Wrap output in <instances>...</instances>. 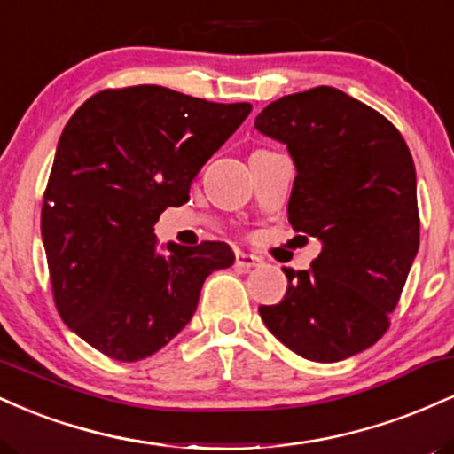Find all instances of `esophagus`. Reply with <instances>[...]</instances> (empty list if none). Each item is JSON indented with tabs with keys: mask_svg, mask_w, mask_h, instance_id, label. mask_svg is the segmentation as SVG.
Masks as SVG:
<instances>
[{
	"mask_svg": "<svg viewBox=\"0 0 454 454\" xmlns=\"http://www.w3.org/2000/svg\"><path fill=\"white\" fill-rule=\"evenodd\" d=\"M234 264H237L239 269L243 270H249V269H256L262 264V260L258 256H254V254H245V252H237V258H234Z\"/></svg>",
	"mask_w": 454,
	"mask_h": 454,
	"instance_id": "esophagus-1",
	"label": "esophagus"
}]
</instances>
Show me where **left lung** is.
<instances>
[{
	"label": "left lung",
	"mask_w": 454,
	"mask_h": 454,
	"mask_svg": "<svg viewBox=\"0 0 454 454\" xmlns=\"http://www.w3.org/2000/svg\"><path fill=\"white\" fill-rule=\"evenodd\" d=\"M254 126L288 147V222L322 243L311 269H284L286 296L260 317L307 361H343L388 331L419 252L414 160L384 114L335 87L279 98Z\"/></svg>",
	"instance_id": "left-lung-1"
}]
</instances>
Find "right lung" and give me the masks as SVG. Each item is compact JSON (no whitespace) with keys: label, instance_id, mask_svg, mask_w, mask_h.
I'll list each match as a JSON object with an SVG mask.
<instances>
[{"label":"right lung","instance_id":"obj_1","mask_svg":"<svg viewBox=\"0 0 454 454\" xmlns=\"http://www.w3.org/2000/svg\"><path fill=\"white\" fill-rule=\"evenodd\" d=\"M252 104L137 85L104 90L61 132L43 202L55 307L81 340L114 361L164 348L194 316L202 284L234 262L220 241L155 249L166 207L190 200L205 161Z\"/></svg>","mask_w":454,"mask_h":454}]
</instances>
